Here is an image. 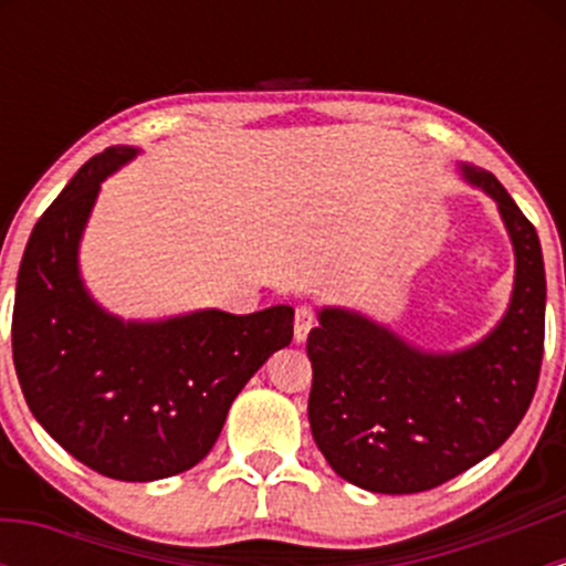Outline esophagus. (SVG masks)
Listing matches in <instances>:
<instances>
[{
    "instance_id": "1",
    "label": "esophagus",
    "mask_w": 566,
    "mask_h": 566,
    "mask_svg": "<svg viewBox=\"0 0 566 566\" xmlns=\"http://www.w3.org/2000/svg\"><path fill=\"white\" fill-rule=\"evenodd\" d=\"M314 322H316V314H314V308H311V305H301V308L295 311V340L297 343H303L305 337H308L311 327H314Z\"/></svg>"
}]
</instances>
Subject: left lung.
Returning a JSON list of instances; mask_svg holds the SVG:
<instances>
[{
    "mask_svg": "<svg viewBox=\"0 0 566 566\" xmlns=\"http://www.w3.org/2000/svg\"><path fill=\"white\" fill-rule=\"evenodd\" d=\"M460 172L497 201L516 255L497 327L471 348L428 354L356 311L322 308L305 343L311 433L337 476L361 490L412 495L469 471L516 431L541 378V239L495 175Z\"/></svg>",
    "mask_w": 566,
    "mask_h": 566,
    "instance_id": "8db88e82",
    "label": "left lung"
}]
</instances>
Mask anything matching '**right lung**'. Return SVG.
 I'll return each mask as SVG.
<instances>
[{
  "label": "right lung",
  "mask_w": 566,
  "mask_h": 566,
  "mask_svg": "<svg viewBox=\"0 0 566 566\" xmlns=\"http://www.w3.org/2000/svg\"><path fill=\"white\" fill-rule=\"evenodd\" d=\"M135 154H97L36 220L18 271L12 361L25 405L63 450L108 479L157 482L212 450L247 380L290 346L295 311L161 322L103 311L80 276L82 231L103 180Z\"/></svg>",
  "instance_id": "add662e5"
}]
</instances>
